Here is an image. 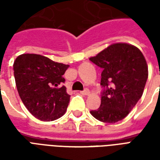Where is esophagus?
Returning <instances> with one entry per match:
<instances>
[{
	"label": "esophagus",
	"instance_id": "1",
	"mask_svg": "<svg viewBox=\"0 0 160 160\" xmlns=\"http://www.w3.org/2000/svg\"><path fill=\"white\" fill-rule=\"evenodd\" d=\"M80 93L82 94V95H89V94H90V92H89L88 89H85V90L82 91V92H80Z\"/></svg>",
	"mask_w": 160,
	"mask_h": 160
}]
</instances>
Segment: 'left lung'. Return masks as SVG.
<instances>
[{"instance_id":"obj_1","label":"left lung","mask_w":160,"mask_h":160,"mask_svg":"<svg viewBox=\"0 0 160 160\" xmlns=\"http://www.w3.org/2000/svg\"><path fill=\"white\" fill-rule=\"evenodd\" d=\"M89 60L103 68L100 85L104 88L100 106L90 113L103 122L122 120L143 94L148 77L143 54L132 44L116 42Z\"/></svg>"}]
</instances>
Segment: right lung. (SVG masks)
Listing matches in <instances>:
<instances>
[{
	"instance_id": "1",
	"label": "right lung",
	"mask_w": 160,
	"mask_h": 160,
	"mask_svg": "<svg viewBox=\"0 0 160 160\" xmlns=\"http://www.w3.org/2000/svg\"><path fill=\"white\" fill-rule=\"evenodd\" d=\"M68 67L37 54H22L16 58L13 73L17 90L33 117L49 122L65 114L70 95L61 85Z\"/></svg>"
}]
</instances>
